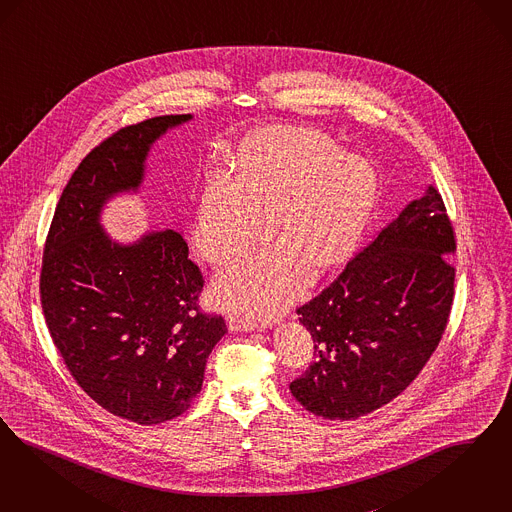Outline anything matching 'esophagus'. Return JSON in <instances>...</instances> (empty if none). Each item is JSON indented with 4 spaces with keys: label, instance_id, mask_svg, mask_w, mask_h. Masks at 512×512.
<instances>
[{
    "label": "esophagus",
    "instance_id": "1",
    "mask_svg": "<svg viewBox=\"0 0 512 512\" xmlns=\"http://www.w3.org/2000/svg\"><path fill=\"white\" fill-rule=\"evenodd\" d=\"M228 328L231 332H252V330H258V324L241 317H229Z\"/></svg>",
    "mask_w": 512,
    "mask_h": 512
}]
</instances>
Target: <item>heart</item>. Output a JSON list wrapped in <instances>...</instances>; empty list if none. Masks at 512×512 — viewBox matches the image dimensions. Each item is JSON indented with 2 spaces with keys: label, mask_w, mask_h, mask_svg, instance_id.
<instances>
[{
  "label": "heart",
  "mask_w": 512,
  "mask_h": 512,
  "mask_svg": "<svg viewBox=\"0 0 512 512\" xmlns=\"http://www.w3.org/2000/svg\"><path fill=\"white\" fill-rule=\"evenodd\" d=\"M378 193L372 163L343 153L326 134L271 127L237 153V176H210L193 224V248L210 264H228L267 233L277 243L229 265L212 296L231 313L269 319L298 298L309 264L321 275L349 260Z\"/></svg>",
  "instance_id": "1"
}]
</instances>
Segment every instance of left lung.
<instances>
[{"label": "left lung", "mask_w": 512, "mask_h": 512, "mask_svg": "<svg viewBox=\"0 0 512 512\" xmlns=\"http://www.w3.org/2000/svg\"><path fill=\"white\" fill-rule=\"evenodd\" d=\"M454 229L429 186L340 277L298 309L315 360L290 391L324 419H357L398 397L442 338L454 302Z\"/></svg>", "instance_id": "8db88e82"}]
</instances>
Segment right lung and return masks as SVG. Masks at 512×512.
<instances>
[{"mask_svg": "<svg viewBox=\"0 0 512 512\" xmlns=\"http://www.w3.org/2000/svg\"><path fill=\"white\" fill-rule=\"evenodd\" d=\"M191 119L153 117L96 146L62 191L43 254L41 307L70 374L96 404L138 425L190 408L228 328L197 307L203 275L180 231L121 243L100 216L117 195L138 193L153 144Z\"/></svg>", "mask_w": 512, "mask_h": 512, "instance_id": "add662e5", "label": "right lung"}]
</instances>
